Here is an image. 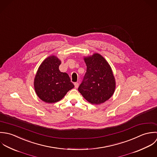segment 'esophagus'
Wrapping results in <instances>:
<instances>
[{
  "mask_svg": "<svg viewBox=\"0 0 157 157\" xmlns=\"http://www.w3.org/2000/svg\"><path fill=\"white\" fill-rule=\"evenodd\" d=\"M74 85H75V87L76 89H77V88L78 87V86H79V83H78V82H75V83H74Z\"/></svg>",
  "mask_w": 157,
  "mask_h": 157,
  "instance_id": "obj_1",
  "label": "esophagus"
}]
</instances>
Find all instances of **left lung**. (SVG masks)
<instances>
[{"mask_svg": "<svg viewBox=\"0 0 157 157\" xmlns=\"http://www.w3.org/2000/svg\"><path fill=\"white\" fill-rule=\"evenodd\" d=\"M87 71L78 91L92 104H100L113 94L116 82L112 68L99 54L84 58Z\"/></svg>", "mask_w": 157, "mask_h": 157, "instance_id": "left-lung-1", "label": "left lung"}]
</instances>
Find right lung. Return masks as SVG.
<instances>
[{"label":"right lung","instance_id":"right-lung-1","mask_svg":"<svg viewBox=\"0 0 157 157\" xmlns=\"http://www.w3.org/2000/svg\"><path fill=\"white\" fill-rule=\"evenodd\" d=\"M61 63L56 56H49L40 64L35 76V92L45 102L54 103L60 101L74 87L68 75L60 71Z\"/></svg>","mask_w":157,"mask_h":157}]
</instances>
